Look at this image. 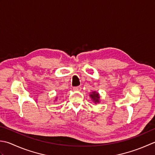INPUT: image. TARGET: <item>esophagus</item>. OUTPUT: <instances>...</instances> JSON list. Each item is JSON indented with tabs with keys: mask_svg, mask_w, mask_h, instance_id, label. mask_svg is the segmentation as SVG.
Here are the masks:
<instances>
[{
	"mask_svg": "<svg viewBox=\"0 0 155 155\" xmlns=\"http://www.w3.org/2000/svg\"><path fill=\"white\" fill-rule=\"evenodd\" d=\"M81 90V86H77V87H74V91H80Z\"/></svg>",
	"mask_w": 155,
	"mask_h": 155,
	"instance_id": "1",
	"label": "esophagus"
}]
</instances>
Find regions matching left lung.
I'll list each match as a JSON object with an SVG mask.
<instances>
[{"label":"left lung","mask_w":155,"mask_h":155,"mask_svg":"<svg viewBox=\"0 0 155 155\" xmlns=\"http://www.w3.org/2000/svg\"><path fill=\"white\" fill-rule=\"evenodd\" d=\"M90 96L91 98V100H92L94 103H100V94L98 93H97L96 91H92V92L90 94Z\"/></svg>","instance_id":"8db88e82"}]
</instances>
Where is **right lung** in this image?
Instances as JSON below:
<instances>
[{"label": "right lung", "instance_id": "add662e5", "mask_svg": "<svg viewBox=\"0 0 155 155\" xmlns=\"http://www.w3.org/2000/svg\"><path fill=\"white\" fill-rule=\"evenodd\" d=\"M57 98H58V97H57Z\"/></svg>", "mask_w": 155, "mask_h": 155}]
</instances>
